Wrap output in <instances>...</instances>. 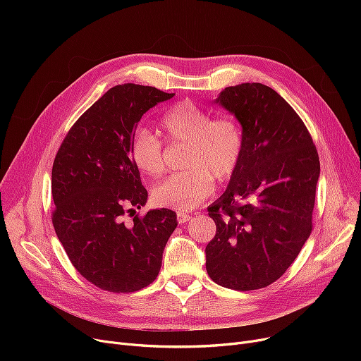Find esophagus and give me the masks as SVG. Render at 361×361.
Wrapping results in <instances>:
<instances>
[{"instance_id": "34e87169", "label": "esophagus", "mask_w": 361, "mask_h": 361, "mask_svg": "<svg viewBox=\"0 0 361 361\" xmlns=\"http://www.w3.org/2000/svg\"><path fill=\"white\" fill-rule=\"evenodd\" d=\"M177 219H178L180 224H184V222H187L188 219H190V215L184 214V212H177Z\"/></svg>"}]
</instances>
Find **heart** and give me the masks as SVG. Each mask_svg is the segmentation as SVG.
<instances>
[{
  "label": "heart",
  "mask_w": 361,
  "mask_h": 361,
  "mask_svg": "<svg viewBox=\"0 0 361 361\" xmlns=\"http://www.w3.org/2000/svg\"><path fill=\"white\" fill-rule=\"evenodd\" d=\"M166 142L185 143L188 149L183 166L185 171L159 181L152 199L158 206L187 212L197 207L215 190V180L233 178L240 165L244 136L241 126L231 117H215L211 111L183 101L171 106L159 120ZM130 157L140 173L158 177L165 168L164 145L147 130L133 135Z\"/></svg>",
  "instance_id": "1"
}]
</instances>
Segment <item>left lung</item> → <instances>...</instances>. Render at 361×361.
Wrapping results in <instances>:
<instances>
[{
  "label": "left lung",
  "instance_id": "obj_1",
  "mask_svg": "<svg viewBox=\"0 0 361 361\" xmlns=\"http://www.w3.org/2000/svg\"><path fill=\"white\" fill-rule=\"evenodd\" d=\"M215 102L240 121L244 150L228 188L207 207L216 234L206 245V271L221 287L259 290L286 274L312 233L319 155L272 87L230 86Z\"/></svg>",
  "mask_w": 361,
  "mask_h": 361
}]
</instances>
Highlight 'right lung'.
<instances>
[{
	"instance_id": "obj_1",
	"label": "right lung",
	"mask_w": 361,
	"mask_h": 361,
	"mask_svg": "<svg viewBox=\"0 0 361 361\" xmlns=\"http://www.w3.org/2000/svg\"><path fill=\"white\" fill-rule=\"evenodd\" d=\"M173 97L152 86H114L73 124L55 155L56 237L73 267L101 290L135 293L154 282L177 226L176 212L164 207L136 215L147 192L130 157L143 114Z\"/></svg>"
}]
</instances>
